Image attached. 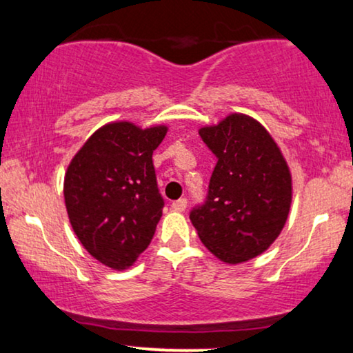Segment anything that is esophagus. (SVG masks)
<instances>
[{"mask_svg":"<svg viewBox=\"0 0 353 353\" xmlns=\"http://www.w3.org/2000/svg\"><path fill=\"white\" fill-rule=\"evenodd\" d=\"M186 205H188V201L185 199V197H181V199L172 202V209L176 210V212H183L186 209Z\"/></svg>","mask_w":353,"mask_h":353,"instance_id":"obj_1","label":"esophagus"}]
</instances>
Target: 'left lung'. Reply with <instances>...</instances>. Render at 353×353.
<instances>
[{
  "label": "left lung",
  "instance_id": "1",
  "mask_svg": "<svg viewBox=\"0 0 353 353\" xmlns=\"http://www.w3.org/2000/svg\"><path fill=\"white\" fill-rule=\"evenodd\" d=\"M199 134L216 156L204 205L190 214L202 244L221 262L244 263L263 254L286 223L292 176L267 128L230 114Z\"/></svg>",
  "mask_w": 353,
  "mask_h": 353
}]
</instances>
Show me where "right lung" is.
<instances>
[{"label": "right lung", "instance_id": "obj_1", "mask_svg": "<svg viewBox=\"0 0 353 353\" xmlns=\"http://www.w3.org/2000/svg\"><path fill=\"white\" fill-rule=\"evenodd\" d=\"M167 130L127 120L105 123L67 167L64 199L72 228L90 255L117 272L146 250L162 216L152 152Z\"/></svg>", "mask_w": 353, "mask_h": 353}]
</instances>
